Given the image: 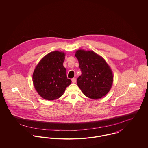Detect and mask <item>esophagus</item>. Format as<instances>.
<instances>
[{"label":"esophagus","instance_id":"obj_1","mask_svg":"<svg viewBox=\"0 0 148 148\" xmlns=\"http://www.w3.org/2000/svg\"><path fill=\"white\" fill-rule=\"evenodd\" d=\"M71 81H72V82H73V83H75L76 82H77V79H76L75 77H74V78H73V79H71Z\"/></svg>","mask_w":148,"mask_h":148}]
</instances>
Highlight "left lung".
Segmentation results:
<instances>
[{"label": "left lung", "instance_id": "8db88e82", "mask_svg": "<svg viewBox=\"0 0 148 148\" xmlns=\"http://www.w3.org/2000/svg\"><path fill=\"white\" fill-rule=\"evenodd\" d=\"M77 58L82 75L77 84L85 96L92 99L101 98L110 91L113 73L106 60L93 51L78 50Z\"/></svg>", "mask_w": 148, "mask_h": 148}]
</instances>
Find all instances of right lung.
<instances>
[{
	"mask_svg": "<svg viewBox=\"0 0 148 148\" xmlns=\"http://www.w3.org/2000/svg\"><path fill=\"white\" fill-rule=\"evenodd\" d=\"M65 54L54 51L43 57L33 74L36 92L42 98L52 100L60 98L71 80L67 78L64 67Z\"/></svg>",
	"mask_w": 148,
	"mask_h": 148,
	"instance_id": "right-lung-1",
	"label": "right lung"
}]
</instances>
